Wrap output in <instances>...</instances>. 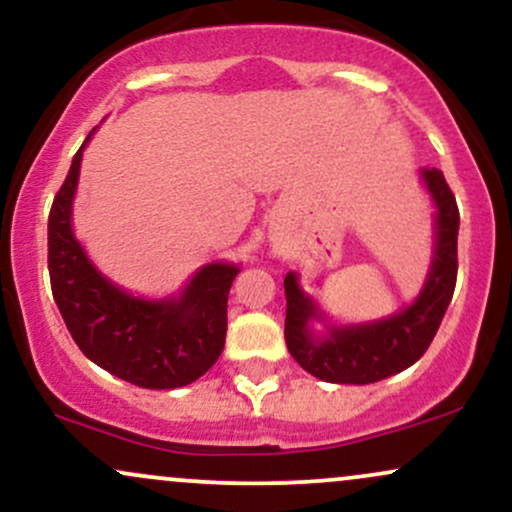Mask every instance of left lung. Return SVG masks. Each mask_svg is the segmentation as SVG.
Segmentation results:
<instances>
[{
    "label": "left lung",
    "mask_w": 512,
    "mask_h": 512,
    "mask_svg": "<svg viewBox=\"0 0 512 512\" xmlns=\"http://www.w3.org/2000/svg\"><path fill=\"white\" fill-rule=\"evenodd\" d=\"M422 179L436 206L434 261L419 297L400 314L362 326H333L328 335L316 338L309 321L321 318V311L302 292L297 273H287L285 342L297 364L311 376L328 383L366 386L400 374L429 350L458 280L460 210L441 170L426 167Z\"/></svg>",
    "instance_id": "obj_1"
}]
</instances>
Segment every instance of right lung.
I'll return each mask as SVG.
<instances>
[{
    "label": "right lung",
    "mask_w": 512,
    "mask_h": 512,
    "mask_svg": "<svg viewBox=\"0 0 512 512\" xmlns=\"http://www.w3.org/2000/svg\"><path fill=\"white\" fill-rule=\"evenodd\" d=\"M88 138L71 160L47 222L54 302L78 350L112 376L150 390L189 386L218 362L225 347L227 294L239 268L208 263L179 297L153 302L131 297L107 280L71 230V203Z\"/></svg>",
    "instance_id": "1"
}]
</instances>
